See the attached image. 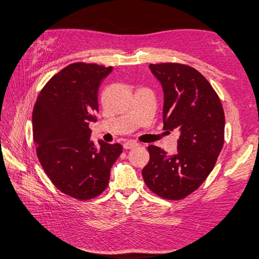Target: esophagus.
Segmentation results:
<instances>
[{"mask_svg":"<svg viewBox=\"0 0 259 259\" xmlns=\"http://www.w3.org/2000/svg\"><path fill=\"white\" fill-rule=\"evenodd\" d=\"M137 147H139V144L136 141H126L123 144L124 149H135Z\"/></svg>","mask_w":259,"mask_h":259,"instance_id":"obj_1","label":"esophagus"}]
</instances>
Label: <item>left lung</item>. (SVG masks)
Wrapping results in <instances>:
<instances>
[{"label": "left lung", "mask_w": 259, "mask_h": 259, "mask_svg": "<svg viewBox=\"0 0 259 259\" xmlns=\"http://www.w3.org/2000/svg\"><path fill=\"white\" fill-rule=\"evenodd\" d=\"M163 90V129L179 133L177 152L149 146L142 169L148 188L164 199L190 195L211 172L224 146L225 113L221 99L205 76L180 63L150 64Z\"/></svg>", "instance_id": "left-lung-1"}]
</instances>
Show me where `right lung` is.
I'll return each mask as SVG.
<instances>
[{
  "mask_svg": "<svg viewBox=\"0 0 259 259\" xmlns=\"http://www.w3.org/2000/svg\"><path fill=\"white\" fill-rule=\"evenodd\" d=\"M112 67L69 64L48 81L32 113L33 139L42 168L57 188L79 200L107 188L112 164L122 152L120 144L90 139L96 121L98 91Z\"/></svg>",
  "mask_w": 259,
  "mask_h": 259,
  "instance_id": "right-lung-1",
  "label": "right lung"
}]
</instances>
